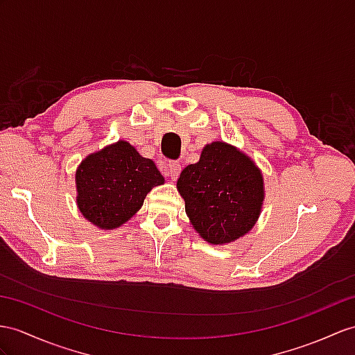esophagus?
Returning <instances> with one entry per match:
<instances>
[{
	"instance_id": "34e87169",
	"label": "esophagus",
	"mask_w": 355,
	"mask_h": 355,
	"mask_svg": "<svg viewBox=\"0 0 355 355\" xmlns=\"http://www.w3.org/2000/svg\"><path fill=\"white\" fill-rule=\"evenodd\" d=\"M167 168H168V176H170L173 180L178 179L180 170H182V167H180V162H178V161H170V162L167 164Z\"/></svg>"
}]
</instances>
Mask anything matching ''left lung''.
I'll use <instances>...</instances> for the list:
<instances>
[{
    "mask_svg": "<svg viewBox=\"0 0 355 355\" xmlns=\"http://www.w3.org/2000/svg\"><path fill=\"white\" fill-rule=\"evenodd\" d=\"M178 191L193 227L214 245L233 243L253 229L263 203V178L254 161L224 141L206 144L187 166Z\"/></svg>",
    "mask_w": 355,
    "mask_h": 355,
    "instance_id": "obj_1",
    "label": "left lung"
}]
</instances>
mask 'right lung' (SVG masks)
Segmentation results:
<instances>
[{
  "label": "right lung",
  "mask_w": 355,
  "mask_h": 355,
  "mask_svg": "<svg viewBox=\"0 0 355 355\" xmlns=\"http://www.w3.org/2000/svg\"><path fill=\"white\" fill-rule=\"evenodd\" d=\"M75 182L84 218L111 230L135 215L150 189L164 184V178L152 159L119 140L89 155L78 167Z\"/></svg>",
  "instance_id": "right-lung-1"
}]
</instances>
